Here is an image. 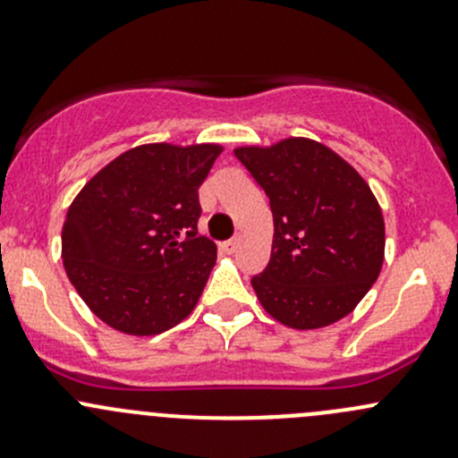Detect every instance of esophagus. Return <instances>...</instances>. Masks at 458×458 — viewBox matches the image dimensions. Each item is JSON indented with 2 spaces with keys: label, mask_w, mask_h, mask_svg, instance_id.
<instances>
[{
  "label": "esophagus",
  "mask_w": 458,
  "mask_h": 458,
  "mask_svg": "<svg viewBox=\"0 0 458 458\" xmlns=\"http://www.w3.org/2000/svg\"><path fill=\"white\" fill-rule=\"evenodd\" d=\"M237 246H239V242L237 239H228V242H224L221 243V252H224V255H234V252H237Z\"/></svg>",
  "instance_id": "obj_1"
}]
</instances>
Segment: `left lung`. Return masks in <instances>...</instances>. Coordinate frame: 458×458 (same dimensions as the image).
Instances as JSON below:
<instances>
[{"label":"left lung","mask_w":458,"mask_h":458,"mask_svg":"<svg viewBox=\"0 0 458 458\" xmlns=\"http://www.w3.org/2000/svg\"><path fill=\"white\" fill-rule=\"evenodd\" d=\"M270 199L275 237L252 276L263 310L294 330H315L357 308L377 281L386 224L366 179L306 137L234 148Z\"/></svg>","instance_id":"left-lung-1"}]
</instances>
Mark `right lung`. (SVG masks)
I'll return each mask as SVG.
<instances>
[{"label":"right lung","instance_id":"add662e5","mask_svg":"<svg viewBox=\"0 0 458 458\" xmlns=\"http://www.w3.org/2000/svg\"><path fill=\"white\" fill-rule=\"evenodd\" d=\"M219 143H143L81 188L62 230L66 275L86 306L123 335L152 336L195 310L216 246L197 234L199 186Z\"/></svg>","mask_w":458,"mask_h":458}]
</instances>
